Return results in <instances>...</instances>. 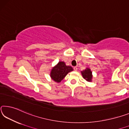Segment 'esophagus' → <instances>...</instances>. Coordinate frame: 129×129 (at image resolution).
Returning <instances> with one entry per match:
<instances>
[{
  "label": "esophagus",
  "instance_id": "obj_1",
  "mask_svg": "<svg viewBox=\"0 0 129 129\" xmlns=\"http://www.w3.org/2000/svg\"><path fill=\"white\" fill-rule=\"evenodd\" d=\"M77 69H78V68L77 67H74V70L75 71H77Z\"/></svg>",
  "mask_w": 129,
  "mask_h": 129
}]
</instances>
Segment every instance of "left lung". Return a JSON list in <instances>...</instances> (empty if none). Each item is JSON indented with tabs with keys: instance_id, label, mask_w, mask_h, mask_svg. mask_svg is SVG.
I'll use <instances>...</instances> for the list:
<instances>
[{
	"instance_id": "left-lung-1",
	"label": "left lung",
	"mask_w": 129,
	"mask_h": 129,
	"mask_svg": "<svg viewBox=\"0 0 129 129\" xmlns=\"http://www.w3.org/2000/svg\"><path fill=\"white\" fill-rule=\"evenodd\" d=\"M82 77L84 79H86L87 82H91L92 81V72L91 70L88 68H86V69L81 71Z\"/></svg>"
}]
</instances>
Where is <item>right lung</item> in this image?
<instances>
[{"instance_id":"right-lung-1","label":"right lung","mask_w":129,"mask_h":129,"mask_svg":"<svg viewBox=\"0 0 129 129\" xmlns=\"http://www.w3.org/2000/svg\"><path fill=\"white\" fill-rule=\"evenodd\" d=\"M73 70V69L71 66H66L64 62L60 61L51 70L50 77L55 82L59 83L66 77L67 74Z\"/></svg>"}]
</instances>
